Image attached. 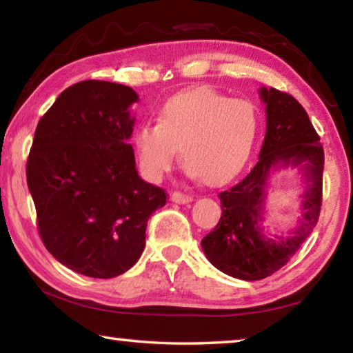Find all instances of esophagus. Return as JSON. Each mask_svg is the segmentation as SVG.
<instances>
[{"label":"esophagus","instance_id":"34e87169","mask_svg":"<svg viewBox=\"0 0 353 353\" xmlns=\"http://www.w3.org/2000/svg\"><path fill=\"white\" fill-rule=\"evenodd\" d=\"M170 200L173 201V203H189V201H192V197L188 194H183V192H178V190H173V192L170 194Z\"/></svg>","mask_w":353,"mask_h":353}]
</instances>
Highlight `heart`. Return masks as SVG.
Masks as SVG:
<instances>
[{
	"mask_svg": "<svg viewBox=\"0 0 353 353\" xmlns=\"http://www.w3.org/2000/svg\"><path fill=\"white\" fill-rule=\"evenodd\" d=\"M259 132L258 109L210 88L172 97L156 125H141L132 142L142 172L158 180L172 169L176 148L188 172L210 186L233 180L244 169Z\"/></svg>",
	"mask_w": 353,
	"mask_h": 353,
	"instance_id": "heart-1",
	"label": "heart"
}]
</instances>
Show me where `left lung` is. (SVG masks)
<instances>
[{"label": "left lung", "instance_id": "obj_1", "mask_svg": "<svg viewBox=\"0 0 353 353\" xmlns=\"http://www.w3.org/2000/svg\"><path fill=\"white\" fill-rule=\"evenodd\" d=\"M268 128L259 161L236 186L219 194L222 214L201 247L223 274L239 280H263L281 269L316 227L322 206L323 148L303 106L286 92L261 88ZM276 165L296 166L304 173V216L286 240L265 239L261 228L265 184Z\"/></svg>", "mask_w": 353, "mask_h": 353}]
</instances>
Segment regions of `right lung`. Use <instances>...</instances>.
<instances>
[{"label":"right lung","instance_id":"right-lung-1","mask_svg":"<svg viewBox=\"0 0 353 353\" xmlns=\"http://www.w3.org/2000/svg\"><path fill=\"white\" fill-rule=\"evenodd\" d=\"M139 97L128 85L88 79L57 97L34 134L28 188L43 245L65 268L92 279L131 269L145 247L163 188L143 181L128 139Z\"/></svg>","mask_w":353,"mask_h":353}]
</instances>
